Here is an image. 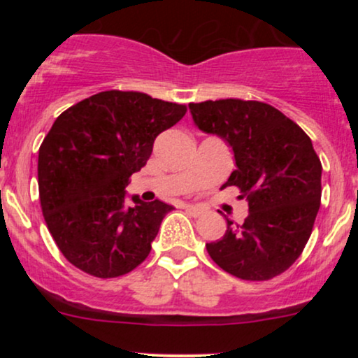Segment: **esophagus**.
Wrapping results in <instances>:
<instances>
[{
  "instance_id": "34e87169",
  "label": "esophagus",
  "mask_w": 358,
  "mask_h": 358,
  "mask_svg": "<svg viewBox=\"0 0 358 358\" xmlns=\"http://www.w3.org/2000/svg\"><path fill=\"white\" fill-rule=\"evenodd\" d=\"M185 210L190 213L192 217H200V215H203V208L196 207V205H187V207H185Z\"/></svg>"
}]
</instances>
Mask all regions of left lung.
Masks as SVG:
<instances>
[{
  "label": "left lung",
  "instance_id": "8db88e82",
  "mask_svg": "<svg viewBox=\"0 0 358 358\" xmlns=\"http://www.w3.org/2000/svg\"><path fill=\"white\" fill-rule=\"evenodd\" d=\"M199 129L232 146L237 170L224 187L248 199L242 225L227 220L207 244L219 268L245 281H268L301 256L322 200V162L311 139L281 110L261 101L219 99L188 106Z\"/></svg>",
  "mask_w": 358,
  "mask_h": 358
}]
</instances>
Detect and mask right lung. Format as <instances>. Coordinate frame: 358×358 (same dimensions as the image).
<instances>
[{
    "label": "right lung",
    "instance_id": "1",
    "mask_svg": "<svg viewBox=\"0 0 358 358\" xmlns=\"http://www.w3.org/2000/svg\"><path fill=\"white\" fill-rule=\"evenodd\" d=\"M187 106L136 90H104L60 114L38 151L43 219L71 264L96 278L131 273L148 257L171 205H126L131 175L146 165L156 136Z\"/></svg>",
    "mask_w": 358,
    "mask_h": 358
}]
</instances>
